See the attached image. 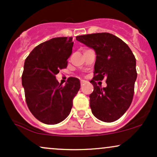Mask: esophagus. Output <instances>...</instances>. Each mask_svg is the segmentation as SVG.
Here are the masks:
<instances>
[{
	"label": "esophagus",
	"instance_id": "1",
	"mask_svg": "<svg viewBox=\"0 0 157 157\" xmlns=\"http://www.w3.org/2000/svg\"><path fill=\"white\" fill-rule=\"evenodd\" d=\"M80 82H81V85H82H82H83L84 83H86V81L84 80H80Z\"/></svg>",
	"mask_w": 157,
	"mask_h": 157
}]
</instances>
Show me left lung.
<instances>
[{
  "label": "left lung",
  "mask_w": 157,
  "mask_h": 157,
  "mask_svg": "<svg viewBox=\"0 0 157 157\" xmlns=\"http://www.w3.org/2000/svg\"><path fill=\"white\" fill-rule=\"evenodd\" d=\"M76 40L93 48L96 54L93 92L89 95L90 107L95 117L111 122L120 119L130 107L137 74L136 59L131 48L112 34L102 32L80 35ZM106 78V87L96 81Z\"/></svg>",
  "instance_id": "left-lung-1"
}]
</instances>
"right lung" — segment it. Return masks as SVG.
I'll return each mask as SVG.
<instances>
[{
    "mask_svg": "<svg viewBox=\"0 0 157 157\" xmlns=\"http://www.w3.org/2000/svg\"><path fill=\"white\" fill-rule=\"evenodd\" d=\"M73 44L72 37L52 38L36 46L25 60L22 86L26 104L43 123L55 125L63 121L80 90V82L76 77H69L63 86L55 77L67 67Z\"/></svg>",
    "mask_w": 157,
    "mask_h": 157,
    "instance_id": "add662e5",
    "label": "right lung"
}]
</instances>
